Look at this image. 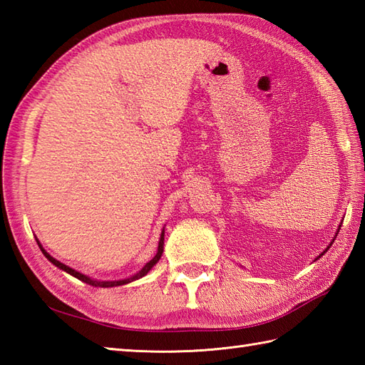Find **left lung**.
Wrapping results in <instances>:
<instances>
[{
  "instance_id": "8db88e82",
  "label": "left lung",
  "mask_w": 365,
  "mask_h": 365,
  "mask_svg": "<svg viewBox=\"0 0 365 365\" xmlns=\"http://www.w3.org/2000/svg\"><path fill=\"white\" fill-rule=\"evenodd\" d=\"M339 230H340V229H337V232H339ZM336 237H337V235H336ZM336 237H334V240H336ZM331 245H332V242H331ZM331 245H329V246H328V250H329V247H331ZM328 250H324V252H327V251H328ZM324 252H322V254H320V255H319V257H317V259H320V257H322V255H323V254H324Z\"/></svg>"
}]
</instances>
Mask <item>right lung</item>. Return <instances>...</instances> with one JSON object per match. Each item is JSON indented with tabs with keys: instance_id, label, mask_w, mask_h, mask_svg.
<instances>
[{
	"instance_id": "obj_1",
	"label": "right lung",
	"mask_w": 365,
	"mask_h": 365,
	"mask_svg": "<svg viewBox=\"0 0 365 365\" xmlns=\"http://www.w3.org/2000/svg\"><path fill=\"white\" fill-rule=\"evenodd\" d=\"M37 245H38V247H41V251H42V254L45 255L46 259H48L54 267H58V268H61L63 271H66V273H68V274H72L73 277H76V279H80V281H83V282H86V284H89V285H94V287H118V285H123V284H128V282H131V281H136V279H139V277H143V276H145L147 273H149V271L153 268V265L155 263H157L160 259H161V254H163V250H165V247H163V245H165V229H163V232H161V237H160V242H158V251H157V254L153 255V259L150 260V262H147L145 265L143 267V269L139 271V273H136L133 277H128V279H122V281H96V279H91L89 276H86V274H83V273H80V271H76V269H73V268H71V267H67V265H64V263H61L59 260H56L54 257H51V255L46 252L43 247H42V245L38 243V240H37Z\"/></svg>"
}]
</instances>
